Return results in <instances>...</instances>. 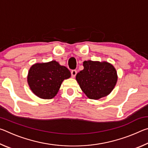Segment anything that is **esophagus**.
<instances>
[{"label":"esophagus","mask_w":148,"mask_h":148,"mask_svg":"<svg viewBox=\"0 0 148 148\" xmlns=\"http://www.w3.org/2000/svg\"><path fill=\"white\" fill-rule=\"evenodd\" d=\"M76 74H77V71H76V70H73V71H71V75H72V77H75Z\"/></svg>","instance_id":"obj_1"}]
</instances>
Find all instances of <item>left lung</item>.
<instances>
[{
	"label": "left lung",
	"instance_id": "left-lung-1",
	"mask_svg": "<svg viewBox=\"0 0 148 148\" xmlns=\"http://www.w3.org/2000/svg\"><path fill=\"white\" fill-rule=\"evenodd\" d=\"M83 66L84 70L76 76L82 91L90 99L98 100L108 96L117 81L115 67L108 62L91 60L84 61Z\"/></svg>",
	"mask_w": 148,
	"mask_h": 148
}]
</instances>
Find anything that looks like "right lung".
Listing matches in <instances>:
<instances>
[{
  "label": "right lung",
  "instance_id": "right-lung-1",
  "mask_svg": "<svg viewBox=\"0 0 148 148\" xmlns=\"http://www.w3.org/2000/svg\"><path fill=\"white\" fill-rule=\"evenodd\" d=\"M71 76V72L66 66L53 60L32 64L27 75V83L36 96L51 99L57 94L62 82Z\"/></svg>",
  "mask_w": 148,
  "mask_h": 148
}]
</instances>
